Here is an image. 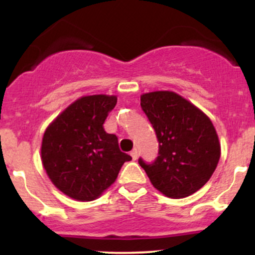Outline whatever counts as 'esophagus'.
Returning <instances> with one entry per match:
<instances>
[{
    "mask_svg": "<svg viewBox=\"0 0 255 255\" xmlns=\"http://www.w3.org/2000/svg\"><path fill=\"white\" fill-rule=\"evenodd\" d=\"M130 156H131V158H133L134 160L136 159V158H137V150H136V148H133V150L130 151Z\"/></svg>",
    "mask_w": 255,
    "mask_h": 255,
    "instance_id": "esophagus-1",
    "label": "esophagus"
}]
</instances>
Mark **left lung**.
Returning <instances> with one entry per match:
<instances>
[{"mask_svg": "<svg viewBox=\"0 0 255 255\" xmlns=\"http://www.w3.org/2000/svg\"><path fill=\"white\" fill-rule=\"evenodd\" d=\"M140 105L156 130L159 156L153 164H139L154 188L181 199L204 186L221 158V142L209 116L172 91L140 96Z\"/></svg>", "mask_w": 255, "mask_h": 255, "instance_id": "left-lung-1", "label": "left lung"}]
</instances>
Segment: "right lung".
Returning <instances> with one entry per match:
<instances>
[{
    "instance_id": "right-lung-1",
    "label": "right lung",
    "mask_w": 255,
    "mask_h": 255,
    "mask_svg": "<svg viewBox=\"0 0 255 255\" xmlns=\"http://www.w3.org/2000/svg\"><path fill=\"white\" fill-rule=\"evenodd\" d=\"M118 103L116 96H83L46 127L40 158L58 191L78 201L101 197L116 181L129 154L120 151L118 137L103 124Z\"/></svg>"
}]
</instances>
